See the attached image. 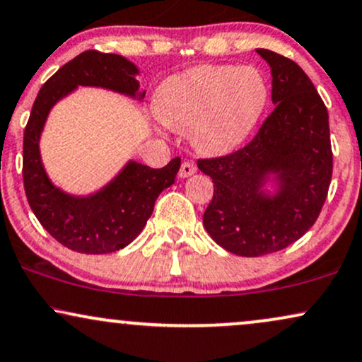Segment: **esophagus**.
I'll use <instances>...</instances> for the list:
<instances>
[{
	"instance_id": "esophagus-1",
	"label": "esophagus",
	"mask_w": 362,
	"mask_h": 362,
	"mask_svg": "<svg viewBox=\"0 0 362 362\" xmlns=\"http://www.w3.org/2000/svg\"><path fill=\"white\" fill-rule=\"evenodd\" d=\"M195 172H197V167H195L192 162H184L180 165V172H178V177L187 178V177L194 175Z\"/></svg>"
}]
</instances>
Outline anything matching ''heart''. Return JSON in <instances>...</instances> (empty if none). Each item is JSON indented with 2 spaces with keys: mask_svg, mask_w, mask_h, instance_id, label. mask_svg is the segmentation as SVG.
<instances>
[{
  "mask_svg": "<svg viewBox=\"0 0 362 362\" xmlns=\"http://www.w3.org/2000/svg\"><path fill=\"white\" fill-rule=\"evenodd\" d=\"M267 77L246 65H197L165 79L153 98L155 115L163 124L189 129L204 155L238 150L267 111Z\"/></svg>",
  "mask_w": 362,
  "mask_h": 362,
  "instance_id": "heart-1",
  "label": "heart"
}]
</instances>
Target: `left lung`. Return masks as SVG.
I'll return each mask as SVG.
<instances>
[{
  "label": "left lung",
  "instance_id": "left-lung-1",
  "mask_svg": "<svg viewBox=\"0 0 362 362\" xmlns=\"http://www.w3.org/2000/svg\"><path fill=\"white\" fill-rule=\"evenodd\" d=\"M256 52L272 69L275 110L245 148L197 162L214 182L204 228L217 245L246 258L302 238L319 217L332 178L327 107L312 81L293 60Z\"/></svg>",
  "mask_w": 362,
  "mask_h": 362
}]
</instances>
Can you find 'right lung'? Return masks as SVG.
<instances>
[{
  "label": "right lung",
  "instance_id": "right-lung-1",
  "mask_svg": "<svg viewBox=\"0 0 362 362\" xmlns=\"http://www.w3.org/2000/svg\"><path fill=\"white\" fill-rule=\"evenodd\" d=\"M138 67L124 57L87 50L60 67L35 99L23 134V185L30 207L52 238L86 255H106L128 246L153 212L155 200L175 182L180 158L163 168L134 160L89 195H74L57 187L43 167L40 136L52 107L79 86L103 87L141 101Z\"/></svg>",
  "mask_w": 362,
  "mask_h": 362
}]
</instances>
